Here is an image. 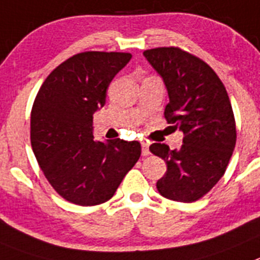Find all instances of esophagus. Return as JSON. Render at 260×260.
I'll return each mask as SVG.
<instances>
[{"mask_svg":"<svg viewBox=\"0 0 260 260\" xmlns=\"http://www.w3.org/2000/svg\"><path fill=\"white\" fill-rule=\"evenodd\" d=\"M141 149H142V155L144 156H146L150 154V150H149V144H146V142H142Z\"/></svg>","mask_w":260,"mask_h":260,"instance_id":"obj_1","label":"esophagus"}]
</instances>
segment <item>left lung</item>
Instances as JSON below:
<instances>
[{"mask_svg": "<svg viewBox=\"0 0 260 260\" xmlns=\"http://www.w3.org/2000/svg\"><path fill=\"white\" fill-rule=\"evenodd\" d=\"M144 55L167 88L166 120L184 132L179 150L166 144L150 146L167 165L156 189L168 200L194 202L216 185L235 150L232 105L216 72L201 58L177 46L147 49Z\"/></svg>", "mask_w": 260, "mask_h": 260, "instance_id": "1", "label": "left lung"}]
</instances>
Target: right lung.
<instances>
[{"label": "right lung", "mask_w": 260, "mask_h": 260, "mask_svg": "<svg viewBox=\"0 0 260 260\" xmlns=\"http://www.w3.org/2000/svg\"><path fill=\"white\" fill-rule=\"evenodd\" d=\"M131 53L84 51L49 74L31 111V145L40 168L60 197L80 206L106 202L141 155L139 141L93 137V114L129 62Z\"/></svg>", "instance_id": "add662e5"}]
</instances>
